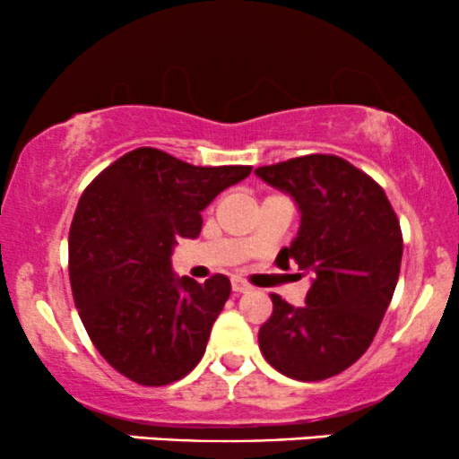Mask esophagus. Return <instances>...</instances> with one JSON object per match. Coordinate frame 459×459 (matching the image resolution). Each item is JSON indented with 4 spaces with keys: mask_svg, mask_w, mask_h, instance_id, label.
I'll return each instance as SVG.
<instances>
[{
    "mask_svg": "<svg viewBox=\"0 0 459 459\" xmlns=\"http://www.w3.org/2000/svg\"><path fill=\"white\" fill-rule=\"evenodd\" d=\"M230 287H233L235 293H247L250 291V284H247L246 281H241V278H230Z\"/></svg>",
    "mask_w": 459,
    "mask_h": 459,
    "instance_id": "34e87169",
    "label": "esophagus"
}]
</instances>
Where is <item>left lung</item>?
<instances>
[{"instance_id":"left-lung-1","label":"left lung","mask_w":459,"mask_h":459,"mask_svg":"<svg viewBox=\"0 0 459 459\" xmlns=\"http://www.w3.org/2000/svg\"><path fill=\"white\" fill-rule=\"evenodd\" d=\"M296 200L302 220L278 267L310 273L304 307L272 293L261 325L265 360L287 377L317 382L351 367L371 345L402 267L399 220L384 189L336 155H304L255 170Z\"/></svg>"}]
</instances>
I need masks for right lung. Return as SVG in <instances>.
Here are the masks:
<instances>
[{
	"label": "right lung",
	"mask_w": 459,
	"mask_h": 459,
	"mask_svg": "<svg viewBox=\"0 0 459 459\" xmlns=\"http://www.w3.org/2000/svg\"><path fill=\"white\" fill-rule=\"evenodd\" d=\"M250 170L142 146L83 189L68 235L73 298L99 354L129 380L163 386L203 358L230 281L178 278L170 256L181 237L200 235V212Z\"/></svg>",
	"instance_id": "add662e5"
}]
</instances>
